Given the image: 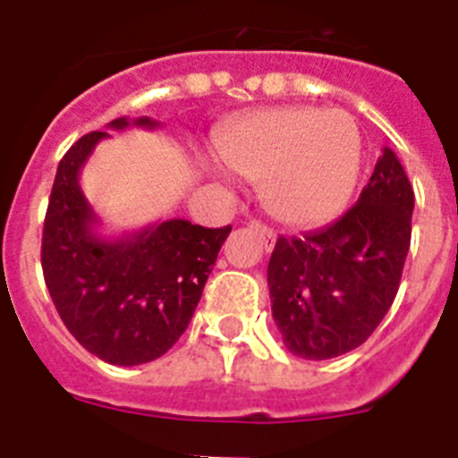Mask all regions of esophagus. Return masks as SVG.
Listing matches in <instances>:
<instances>
[{
  "instance_id": "34e87169",
  "label": "esophagus",
  "mask_w": 458,
  "mask_h": 458,
  "mask_svg": "<svg viewBox=\"0 0 458 458\" xmlns=\"http://www.w3.org/2000/svg\"><path fill=\"white\" fill-rule=\"evenodd\" d=\"M250 229H254V232L259 233V238H261V242H264L266 250H273V245H275L273 229H268V226L261 225V222H252V225H250Z\"/></svg>"
}]
</instances>
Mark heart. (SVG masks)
<instances>
[{
  "label": "heart",
  "instance_id": "1",
  "mask_svg": "<svg viewBox=\"0 0 458 458\" xmlns=\"http://www.w3.org/2000/svg\"><path fill=\"white\" fill-rule=\"evenodd\" d=\"M225 165L261 183L273 217L310 226L337 216L360 174V132L339 109L273 107L254 112L217 137Z\"/></svg>",
  "mask_w": 458,
  "mask_h": 458
}]
</instances>
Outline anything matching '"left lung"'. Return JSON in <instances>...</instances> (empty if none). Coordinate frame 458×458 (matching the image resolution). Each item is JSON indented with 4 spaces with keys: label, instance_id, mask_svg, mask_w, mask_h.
Masks as SVG:
<instances>
[{
    "label": "left lung",
    "instance_id": "left-lung-1",
    "mask_svg": "<svg viewBox=\"0 0 458 458\" xmlns=\"http://www.w3.org/2000/svg\"><path fill=\"white\" fill-rule=\"evenodd\" d=\"M412 206L411 181L386 147L353 208L317 232L277 238L268 289L291 353L330 360L369 339L399 291Z\"/></svg>",
    "mask_w": 458,
    "mask_h": 458
}]
</instances>
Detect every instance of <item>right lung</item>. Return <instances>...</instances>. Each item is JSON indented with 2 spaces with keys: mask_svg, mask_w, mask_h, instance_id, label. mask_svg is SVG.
I'll return each instance as SVG.
<instances>
[{
  "mask_svg": "<svg viewBox=\"0 0 458 458\" xmlns=\"http://www.w3.org/2000/svg\"><path fill=\"white\" fill-rule=\"evenodd\" d=\"M153 131L157 121L114 119ZM109 132H89L56 169L43 226L40 264L64 326L89 353L135 367L167 353L185 333L222 242L232 226L206 229L188 220L153 222L103 236L100 217L80 185L84 163Z\"/></svg>",
  "mask_w": 458,
  "mask_h": 458,
  "instance_id": "obj_1",
  "label": "right lung"
}]
</instances>
